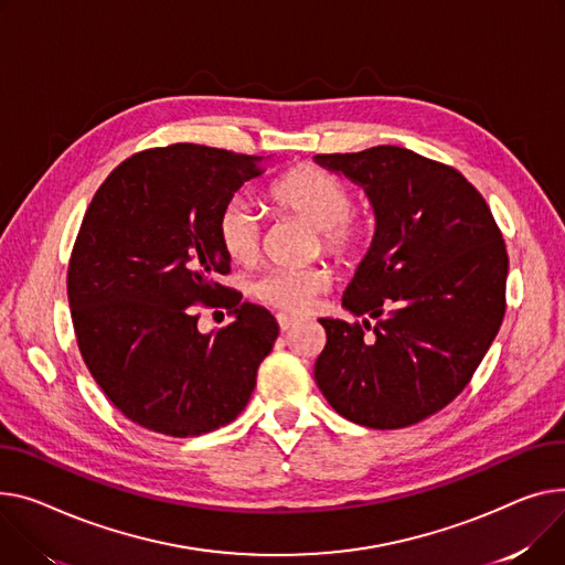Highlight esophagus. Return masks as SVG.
<instances>
[{"mask_svg":"<svg viewBox=\"0 0 565 565\" xmlns=\"http://www.w3.org/2000/svg\"><path fill=\"white\" fill-rule=\"evenodd\" d=\"M277 322H279V329H281V331H288V329H292V327L297 324V320L290 318V316H286V313H279V316H277Z\"/></svg>","mask_w":565,"mask_h":565,"instance_id":"1","label":"esophagus"}]
</instances>
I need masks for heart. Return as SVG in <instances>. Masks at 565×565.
I'll use <instances>...</instances> for the list:
<instances>
[{
    "mask_svg": "<svg viewBox=\"0 0 565 565\" xmlns=\"http://www.w3.org/2000/svg\"><path fill=\"white\" fill-rule=\"evenodd\" d=\"M266 195L277 213L295 215L318 227L322 249L335 260H356L372 241V222L352 206V188L327 170L313 166L290 168L270 183ZM215 236L224 254L247 266L260 254V217L247 202L234 198L217 213ZM329 284L331 277L320 266L299 270L277 268L258 277L252 292L277 311L302 316L329 290Z\"/></svg>",
    "mask_w": 565,
    "mask_h": 565,
    "instance_id": "b5f03b06",
    "label": "heart"
}]
</instances>
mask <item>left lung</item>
<instances>
[{
  "label": "left lung",
  "mask_w": 565,
  "mask_h": 565,
  "mask_svg": "<svg viewBox=\"0 0 565 565\" xmlns=\"http://www.w3.org/2000/svg\"><path fill=\"white\" fill-rule=\"evenodd\" d=\"M316 161L365 188L377 232L343 295L363 322L320 318L316 384L343 418L416 425L472 380L507 311L509 256L477 188L452 166L380 145Z\"/></svg>",
  "instance_id": "8db88e82"
}]
</instances>
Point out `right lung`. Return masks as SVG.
I'll use <instances>...</instances> for the list:
<instances>
[{"label": "right lung", "instance_id": "right-lung-1", "mask_svg": "<svg viewBox=\"0 0 565 565\" xmlns=\"http://www.w3.org/2000/svg\"><path fill=\"white\" fill-rule=\"evenodd\" d=\"M263 170L195 142L142 149L84 215L67 266L74 335L104 395L149 431L191 438L236 420L277 341L270 311L217 284L232 270L217 213ZM215 306L237 320L200 334L196 309Z\"/></svg>", "mask_w": 565, "mask_h": 565}]
</instances>
